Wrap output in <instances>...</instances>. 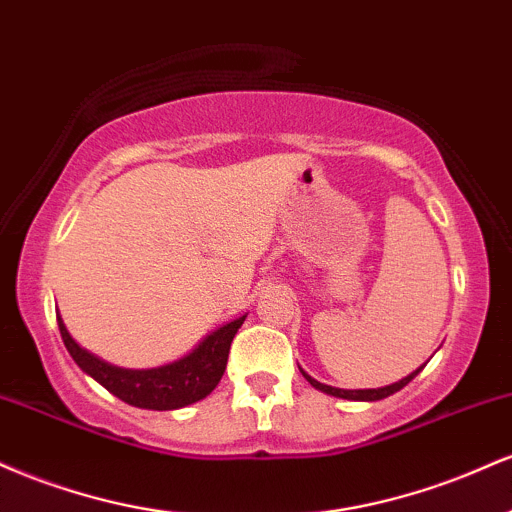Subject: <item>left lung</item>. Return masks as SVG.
<instances>
[{
	"mask_svg": "<svg viewBox=\"0 0 512 512\" xmlns=\"http://www.w3.org/2000/svg\"><path fill=\"white\" fill-rule=\"evenodd\" d=\"M421 370H424V366H421V368H416L414 373L407 375V378H402V380H399V383H392V385H387V387H378V390H339V387H330V385H322V383H317V380L310 378V375H308V373H303V370H301V373H303V378L308 380V383L315 387V390H322V392H327V395H332V397H342V399H358V402H378V399H385V397L395 395V392L402 390L404 385H409L411 380H414L416 375L421 373Z\"/></svg>",
	"mask_w": 512,
	"mask_h": 512,
	"instance_id": "obj_1",
	"label": "left lung"
}]
</instances>
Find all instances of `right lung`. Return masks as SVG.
Listing matches in <instances>:
<instances>
[{
    "label": "right lung",
    "mask_w": 512,
    "mask_h": 512,
    "mask_svg": "<svg viewBox=\"0 0 512 512\" xmlns=\"http://www.w3.org/2000/svg\"><path fill=\"white\" fill-rule=\"evenodd\" d=\"M243 320L245 315L219 327L216 332H211L192 354L180 358V361L151 370H127L110 366V363H105L101 358L88 354L86 349H81L69 337L62 317L57 315L62 342L67 346L69 354H72L76 366L91 375L93 380H98L105 390L120 397L122 402L139 409L156 411L180 409L187 407V404H195L219 385L223 370H226L231 342L240 330V325H243Z\"/></svg>",
    "instance_id": "add662e5"
}]
</instances>
